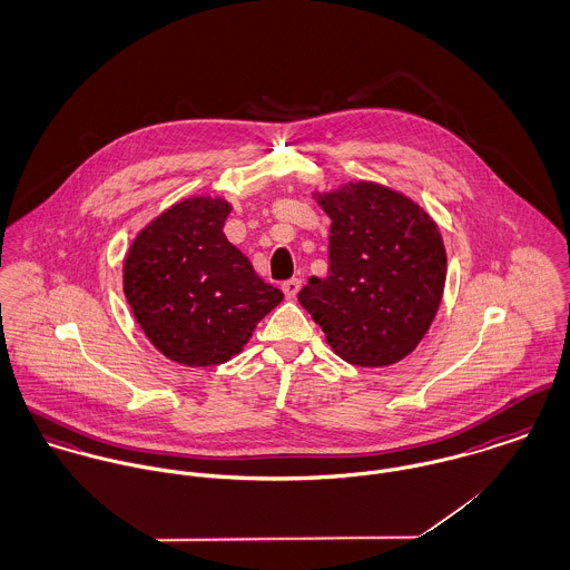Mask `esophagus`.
Here are the masks:
<instances>
[{
  "label": "esophagus",
  "instance_id": "obj_1",
  "mask_svg": "<svg viewBox=\"0 0 570 570\" xmlns=\"http://www.w3.org/2000/svg\"><path fill=\"white\" fill-rule=\"evenodd\" d=\"M299 288H302V279H297V277H291V279H286V282L282 284V291H284V295H286L288 299L297 297Z\"/></svg>",
  "mask_w": 570,
  "mask_h": 570
}]
</instances>
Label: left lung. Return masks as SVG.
Segmentation results:
<instances>
[{
	"instance_id": "obj_1",
	"label": "left lung",
	"mask_w": 570,
	"mask_h": 570,
	"mask_svg": "<svg viewBox=\"0 0 570 570\" xmlns=\"http://www.w3.org/2000/svg\"><path fill=\"white\" fill-rule=\"evenodd\" d=\"M330 216L327 277H311L299 304L327 345L358 367L409 356L442 304L445 249L438 223L402 191L350 181L316 191Z\"/></svg>"
}]
</instances>
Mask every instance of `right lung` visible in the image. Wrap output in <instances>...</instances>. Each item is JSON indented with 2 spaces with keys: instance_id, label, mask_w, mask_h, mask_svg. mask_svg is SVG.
<instances>
[{
  "instance_id": "obj_1",
  "label": "right lung",
  "mask_w": 570,
  "mask_h": 570,
  "mask_svg": "<svg viewBox=\"0 0 570 570\" xmlns=\"http://www.w3.org/2000/svg\"><path fill=\"white\" fill-rule=\"evenodd\" d=\"M229 212L220 196L184 198L150 220L125 257L132 315L148 341L179 365L227 363L284 299L225 238Z\"/></svg>"
}]
</instances>
